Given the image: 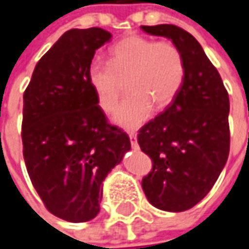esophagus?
I'll list each match as a JSON object with an SVG mask.
<instances>
[{
	"mask_svg": "<svg viewBox=\"0 0 249 249\" xmlns=\"http://www.w3.org/2000/svg\"><path fill=\"white\" fill-rule=\"evenodd\" d=\"M129 141H131V146L134 149H138V141H137V134L135 132H129Z\"/></svg>",
	"mask_w": 249,
	"mask_h": 249,
	"instance_id": "34e87169",
	"label": "esophagus"
}]
</instances>
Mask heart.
I'll return each mask as SVG.
<instances>
[{
    "mask_svg": "<svg viewBox=\"0 0 249 249\" xmlns=\"http://www.w3.org/2000/svg\"><path fill=\"white\" fill-rule=\"evenodd\" d=\"M89 84L98 106L110 112L118 103L126 80L128 97L117 107L114 123L138 128L152 112L176 98L184 81V60L179 48L168 40L131 35L110 51V62L94 59L87 70Z\"/></svg>",
    "mask_w": 249,
    "mask_h": 249,
    "instance_id": "b5f03b06",
    "label": "heart"
}]
</instances>
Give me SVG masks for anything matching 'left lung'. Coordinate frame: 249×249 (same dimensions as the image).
<instances>
[{
  "label": "left lung",
  "instance_id": "8db88e82",
  "mask_svg": "<svg viewBox=\"0 0 249 249\" xmlns=\"http://www.w3.org/2000/svg\"><path fill=\"white\" fill-rule=\"evenodd\" d=\"M168 37L182 52L184 81L163 112L138 134L152 170L142 179L148 201L159 210L184 212L212 190L230 152V100L223 80L196 37L176 25L142 26Z\"/></svg>",
  "mask_w": 249,
  "mask_h": 249
}]
</instances>
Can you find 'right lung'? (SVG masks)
I'll use <instances>...</instances> for the list:
<instances>
[{"mask_svg":"<svg viewBox=\"0 0 249 249\" xmlns=\"http://www.w3.org/2000/svg\"><path fill=\"white\" fill-rule=\"evenodd\" d=\"M101 28L70 29L37 62L23 93V159L46 209L70 223L94 218L101 183L131 149L107 123L89 84L95 51L110 42Z\"/></svg>","mask_w":249,"mask_h":249,"instance_id":"obj_1","label":"right lung"}]
</instances>
